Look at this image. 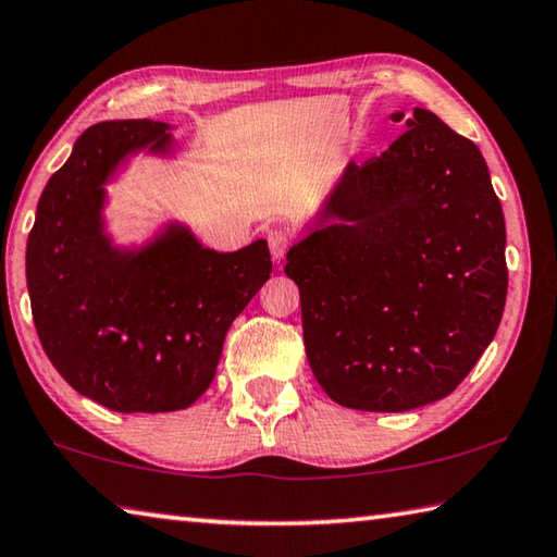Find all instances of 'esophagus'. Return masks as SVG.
Here are the masks:
<instances>
[{
  "label": "esophagus",
  "mask_w": 557,
  "mask_h": 557,
  "mask_svg": "<svg viewBox=\"0 0 557 557\" xmlns=\"http://www.w3.org/2000/svg\"><path fill=\"white\" fill-rule=\"evenodd\" d=\"M268 246H270L272 258L282 260V258H285V252L289 250V246H292V238L285 234V231L272 228V231H268Z\"/></svg>",
  "instance_id": "obj_1"
}]
</instances>
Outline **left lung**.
<instances>
[{
	"label": "left lung",
	"mask_w": 557,
	"mask_h": 557,
	"mask_svg": "<svg viewBox=\"0 0 557 557\" xmlns=\"http://www.w3.org/2000/svg\"><path fill=\"white\" fill-rule=\"evenodd\" d=\"M407 126L346 168L319 226L287 252L311 372L348 409L448 397L507 301V228L480 148L426 109Z\"/></svg>",
	"instance_id": "1"
}]
</instances>
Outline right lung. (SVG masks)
I'll use <instances>...</instances> for the list:
<instances>
[{"label":"right lung","mask_w":557,"mask_h":557,"mask_svg":"<svg viewBox=\"0 0 557 557\" xmlns=\"http://www.w3.org/2000/svg\"><path fill=\"white\" fill-rule=\"evenodd\" d=\"M165 128L150 119L89 126L48 180L26 244L48 360L70 387L121 413L195 404L214 380L228 326L272 272L262 238L216 252L175 224L140 250L109 244L104 182L140 148L168 153Z\"/></svg>","instance_id":"obj_1"}]
</instances>
